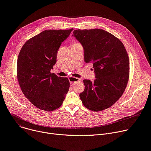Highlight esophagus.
<instances>
[{"label":"esophagus","instance_id":"1","mask_svg":"<svg viewBox=\"0 0 151 151\" xmlns=\"http://www.w3.org/2000/svg\"><path fill=\"white\" fill-rule=\"evenodd\" d=\"M68 80H69V81H70V84H71V85H73L74 83H76V82H77V81H80L81 79L78 78H75V77H72V76H71V77L68 78Z\"/></svg>","mask_w":151,"mask_h":151}]
</instances>
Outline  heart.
<instances>
[{"mask_svg":"<svg viewBox=\"0 0 151 151\" xmlns=\"http://www.w3.org/2000/svg\"><path fill=\"white\" fill-rule=\"evenodd\" d=\"M79 43H74L73 45H79Z\"/></svg>","mask_w":151,"mask_h":151,"instance_id":"obj_1","label":"heart"}]
</instances>
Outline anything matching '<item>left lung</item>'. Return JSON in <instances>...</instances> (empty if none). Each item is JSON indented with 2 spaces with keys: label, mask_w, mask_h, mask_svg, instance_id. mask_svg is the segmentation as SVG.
<instances>
[{
  "label": "left lung",
  "mask_w": 151,
  "mask_h": 151,
  "mask_svg": "<svg viewBox=\"0 0 151 151\" xmlns=\"http://www.w3.org/2000/svg\"><path fill=\"white\" fill-rule=\"evenodd\" d=\"M84 49V61L92 63L96 79L83 81L85 89L79 97L93 111L112 106L122 95L128 84L129 61L121 41L100 29H78L73 32Z\"/></svg>",
  "instance_id": "8db88e82"
}]
</instances>
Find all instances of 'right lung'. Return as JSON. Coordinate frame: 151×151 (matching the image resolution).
Here are the masks:
<instances>
[{
    "label": "right lung",
    "mask_w": 151,
    "mask_h": 151,
    "mask_svg": "<svg viewBox=\"0 0 151 151\" xmlns=\"http://www.w3.org/2000/svg\"><path fill=\"white\" fill-rule=\"evenodd\" d=\"M73 29H48L28 40L22 47L17 63L21 90L34 106L50 111L60 107L68 91V78L50 70L57 62L58 50Z\"/></svg>",
    "instance_id": "add662e5"
}]
</instances>
